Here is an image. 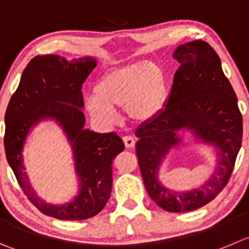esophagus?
<instances>
[{"label":"esophagus","mask_w":249,"mask_h":249,"mask_svg":"<svg viewBox=\"0 0 249 249\" xmlns=\"http://www.w3.org/2000/svg\"><path fill=\"white\" fill-rule=\"evenodd\" d=\"M123 143H124V145H126L127 149H132L134 146V144H136V141H134L133 137L126 136V137H123Z\"/></svg>","instance_id":"obj_1"}]
</instances>
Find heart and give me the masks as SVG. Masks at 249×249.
<instances>
[{
	"mask_svg": "<svg viewBox=\"0 0 249 249\" xmlns=\"http://www.w3.org/2000/svg\"><path fill=\"white\" fill-rule=\"evenodd\" d=\"M167 98L164 73L149 61H139L104 75L87 100V110L96 121L112 124L115 108H124L134 122H146L164 107Z\"/></svg>",
	"mask_w": 249,
	"mask_h": 249,
	"instance_id": "obj_1",
	"label": "heart"
}]
</instances>
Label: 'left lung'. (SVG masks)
Returning a JSON list of instances; mask_svg holds the SVG:
<instances>
[{
    "instance_id": "1",
    "label": "left lung",
    "mask_w": 249,
    "mask_h": 249,
    "mask_svg": "<svg viewBox=\"0 0 249 249\" xmlns=\"http://www.w3.org/2000/svg\"><path fill=\"white\" fill-rule=\"evenodd\" d=\"M179 62L164 110L137 129L139 169L151 199L166 212H192L212 202L225 188L235 167L242 143V115L237 96L225 77L212 46L202 40L179 45L174 52ZM186 129L215 148L217 167L198 189L170 191L158 181L162 160L181 142L177 132Z\"/></svg>"
}]
</instances>
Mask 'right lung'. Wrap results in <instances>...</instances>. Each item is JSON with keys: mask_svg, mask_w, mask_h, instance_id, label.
<instances>
[{"mask_svg": "<svg viewBox=\"0 0 249 249\" xmlns=\"http://www.w3.org/2000/svg\"><path fill=\"white\" fill-rule=\"evenodd\" d=\"M98 65L89 56L67 61L58 55L35 56L27 65L7 106L4 150L9 166L28 199L47 216L85 220L103 210L112 188V161L124 144L115 133L84 128L82 85ZM42 119L56 120L72 145L80 192L72 202L49 205L31 188L22 164V146L30 129Z\"/></svg>", "mask_w": 249, "mask_h": 249, "instance_id": "right-lung-1", "label": "right lung"}]
</instances>
